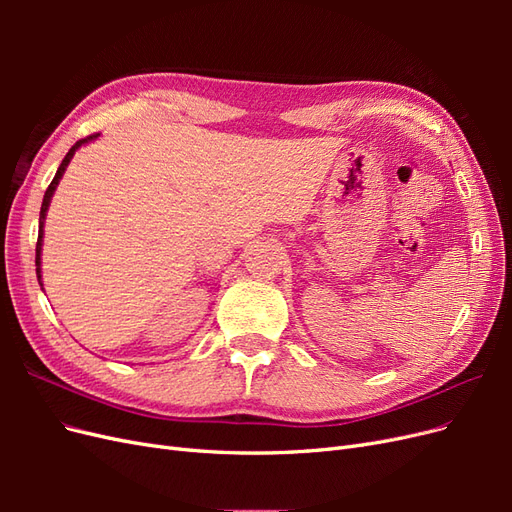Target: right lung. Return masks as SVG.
Masks as SVG:
<instances>
[{
  "mask_svg": "<svg viewBox=\"0 0 512 512\" xmlns=\"http://www.w3.org/2000/svg\"><path fill=\"white\" fill-rule=\"evenodd\" d=\"M94 138H98V134H91V136H87V138H81V141H76V143L72 145V149L66 153V158L61 160V164H59V168H57V173H55V177H53L51 185H49V188H46V192H44L42 207H40L38 243H36V275H38V282H40V286H42V275H40V273H42V269H40V254H42V237H44V220H46V211H49V205H51V198H53V194H55V188L59 185V179L64 177L66 168H68V164H70V160H72V156H74V151L79 149L81 145H85V143H89V141H94Z\"/></svg>",
  "mask_w": 512,
  "mask_h": 512,
  "instance_id": "add662e5",
  "label": "right lung"
}]
</instances>
